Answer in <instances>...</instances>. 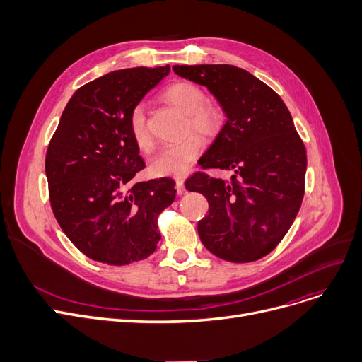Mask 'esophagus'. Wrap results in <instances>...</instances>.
Wrapping results in <instances>:
<instances>
[{
  "mask_svg": "<svg viewBox=\"0 0 362 362\" xmlns=\"http://www.w3.org/2000/svg\"><path fill=\"white\" fill-rule=\"evenodd\" d=\"M176 189H177L179 195H182L185 192V180L183 179H176Z\"/></svg>",
  "mask_w": 362,
  "mask_h": 362,
  "instance_id": "obj_1",
  "label": "esophagus"
}]
</instances>
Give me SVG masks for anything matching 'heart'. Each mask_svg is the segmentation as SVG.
I'll return each mask as SVG.
<instances>
[{"mask_svg":"<svg viewBox=\"0 0 362 362\" xmlns=\"http://www.w3.org/2000/svg\"><path fill=\"white\" fill-rule=\"evenodd\" d=\"M164 98L167 103L187 114V132L194 130L202 138H211L220 130L223 114L216 105L205 103L206 95L202 88L191 82H177L164 90ZM129 129L133 142L141 151L148 152L152 149L154 141H152L142 105H136L132 110L129 116ZM201 151V138L197 135H189L176 144L164 146L151 160V173L171 177L185 176L199 157Z\"/></svg>","mask_w":362,"mask_h":362,"instance_id":"b5f03b06","label":"heart"}]
</instances>
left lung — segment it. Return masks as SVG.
Segmentation results:
<instances>
[{
    "label": "left lung",
    "mask_w": 362,
    "mask_h": 362,
    "mask_svg": "<svg viewBox=\"0 0 362 362\" xmlns=\"http://www.w3.org/2000/svg\"><path fill=\"white\" fill-rule=\"evenodd\" d=\"M176 74L205 86L220 103L226 123L198 164L232 170L230 180L202 171L186 189L210 208L198 221L205 248L230 262L270 254L291 229L305 194L307 151L288 107L250 71L229 64L173 66Z\"/></svg>",
    "instance_id": "8db88e82"
}]
</instances>
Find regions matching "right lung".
<instances>
[{
	"label": "right lung",
	"mask_w": 362,
	"mask_h": 362,
	"mask_svg": "<svg viewBox=\"0 0 362 362\" xmlns=\"http://www.w3.org/2000/svg\"><path fill=\"white\" fill-rule=\"evenodd\" d=\"M168 73L170 66L123 69L83 85L49 141L45 173L52 213L70 242L93 261H141L161 239L158 216L175 201L176 182H132L145 163L129 116Z\"/></svg>",
	"instance_id": "obj_1"
}]
</instances>
